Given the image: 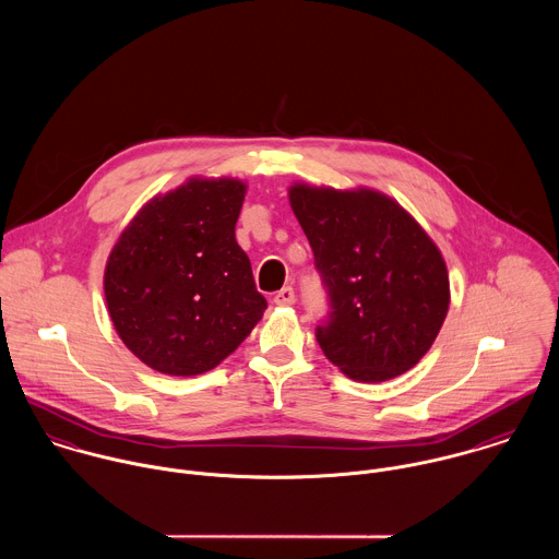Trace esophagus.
<instances>
[{"label":"esophagus","mask_w":559,"mask_h":559,"mask_svg":"<svg viewBox=\"0 0 559 559\" xmlns=\"http://www.w3.org/2000/svg\"><path fill=\"white\" fill-rule=\"evenodd\" d=\"M273 301H275V306H293L295 304V290L290 286H284L280 293H275Z\"/></svg>","instance_id":"esophagus-1"}]
</instances>
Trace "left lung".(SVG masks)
<instances>
[{
  "label": "left lung",
  "instance_id": "left-lung-1",
  "mask_svg": "<svg viewBox=\"0 0 559 559\" xmlns=\"http://www.w3.org/2000/svg\"><path fill=\"white\" fill-rule=\"evenodd\" d=\"M329 297L322 353L346 377L381 383L411 370L450 308L441 251L392 198L293 185L288 191Z\"/></svg>",
  "mask_w": 559,
  "mask_h": 559
}]
</instances>
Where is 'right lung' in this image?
Here are the masks:
<instances>
[{"label":"right lung","instance_id":"add662e5","mask_svg":"<svg viewBox=\"0 0 559 559\" xmlns=\"http://www.w3.org/2000/svg\"><path fill=\"white\" fill-rule=\"evenodd\" d=\"M245 182L191 178L153 198L114 245L105 301L127 348L169 377L213 370L266 310L235 237Z\"/></svg>","mask_w":559,"mask_h":559}]
</instances>
